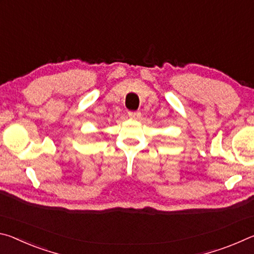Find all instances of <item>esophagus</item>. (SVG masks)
Wrapping results in <instances>:
<instances>
[{"label":"esophagus","mask_w":254,"mask_h":254,"mask_svg":"<svg viewBox=\"0 0 254 254\" xmlns=\"http://www.w3.org/2000/svg\"><path fill=\"white\" fill-rule=\"evenodd\" d=\"M128 117L132 118V119L139 118L140 117V112L139 111H130V112H128Z\"/></svg>","instance_id":"1"}]
</instances>
